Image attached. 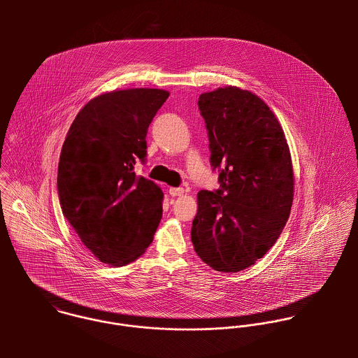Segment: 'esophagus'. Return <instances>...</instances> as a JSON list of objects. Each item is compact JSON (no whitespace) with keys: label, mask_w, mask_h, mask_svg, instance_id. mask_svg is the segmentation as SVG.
<instances>
[{"label":"esophagus","mask_w":358,"mask_h":358,"mask_svg":"<svg viewBox=\"0 0 358 358\" xmlns=\"http://www.w3.org/2000/svg\"><path fill=\"white\" fill-rule=\"evenodd\" d=\"M168 192L172 197H180V196H183L185 189H182V187H169Z\"/></svg>","instance_id":"34e87169"}]
</instances>
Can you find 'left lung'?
I'll return each mask as SVG.
<instances>
[{
    "instance_id": "8db88e82",
    "label": "left lung",
    "mask_w": 358,
    "mask_h": 358,
    "mask_svg": "<svg viewBox=\"0 0 358 358\" xmlns=\"http://www.w3.org/2000/svg\"><path fill=\"white\" fill-rule=\"evenodd\" d=\"M199 107L220 189L199 192L192 241L208 266L236 273L266 255L289 217V146L274 113L250 91L217 88L201 94Z\"/></svg>"
}]
</instances>
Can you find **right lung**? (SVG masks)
<instances>
[{"instance_id": "1", "label": "right lung", "mask_w": 358, "mask_h": 358, "mask_svg": "<svg viewBox=\"0 0 358 358\" xmlns=\"http://www.w3.org/2000/svg\"><path fill=\"white\" fill-rule=\"evenodd\" d=\"M169 92L129 88L102 94L74 118L62 146L57 193L81 243L103 263L125 266L145 254L162 217V190L134 165Z\"/></svg>"}]
</instances>
